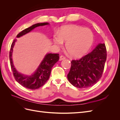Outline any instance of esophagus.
<instances>
[{"mask_svg":"<svg viewBox=\"0 0 120 120\" xmlns=\"http://www.w3.org/2000/svg\"><path fill=\"white\" fill-rule=\"evenodd\" d=\"M65 59H66V57L64 56H60V60H64Z\"/></svg>","mask_w":120,"mask_h":120,"instance_id":"1","label":"esophagus"}]
</instances>
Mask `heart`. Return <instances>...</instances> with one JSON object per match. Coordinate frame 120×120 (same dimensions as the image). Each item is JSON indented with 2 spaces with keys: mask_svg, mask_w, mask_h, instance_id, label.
<instances>
[{
  "mask_svg": "<svg viewBox=\"0 0 120 120\" xmlns=\"http://www.w3.org/2000/svg\"><path fill=\"white\" fill-rule=\"evenodd\" d=\"M94 38L91 30L75 25L62 27L59 34L53 36V41L57 46H62L64 41H66L67 50L75 58L81 57L87 53L93 45Z\"/></svg>",
  "mask_w": 120,
  "mask_h": 120,
  "instance_id": "obj_1",
  "label": "heart"
}]
</instances>
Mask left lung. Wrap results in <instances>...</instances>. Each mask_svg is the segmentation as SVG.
Wrapping results in <instances>:
<instances>
[{
  "label": "left lung",
  "mask_w": 120,
  "mask_h": 120,
  "mask_svg": "<svg viewBox=\"0 0 120 120\" xmlns=\"http://www.w3.org/2000/svg\"><path fill=\"white\" fill-rule=\"evenodd\" d=\"M107 59L105 43H99L90 53L80 60H72L68 79L72 85L86 89L99 81L104 71Z\"/></svg>",
  "instance_id": "obj_1"
}]
</instances>
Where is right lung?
Here are the masks:
<instances>
[{
  "label": "right lung",
  "mask_w": 120,
  "mask_h": 120,
  "mask_svg": "<svg viewBox=\"0 0 120 120\" xmlns=\"http://www.w3.org/2000/svg\"><path fill=\"white\" fill-rule=\"evenodd\" d=\"M49 24V23L48 22L34 24L19 32L16 37L18 38L22 37L38 26ZM16 41V39H14L12 43L9 52L10 66L14 78L19 84L26 88L35 90L41 88L49 79L52 68L59 60V54L58 53L46 54L39 66L33 74L30 75H24L18 71L14 67L13 63V49Z\"/></svg>",
  "instance_id": "add662e5"
}]
</instances>
